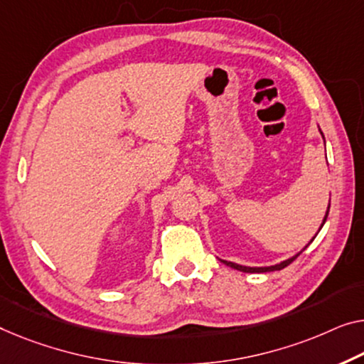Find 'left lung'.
<instances>
[{"label":"left lung","mask_w":364,"mask_h":364,"mask_svg":"<svg viewBox=\"0 0 364 364\" xmlns=\"http://www.w3.org/2000/svg\"><path fill=\"white\" fill-rule=\"evenodd\" d=\"M321 130V129H318ZM321 134H322V130H321ZM322 137H323V134H322ZM325 140V139H323ZM328 210H330V200H328V208H327V213H325V217H323V220H322V224H321V227H318V232H321V229L323 227V224H325V220H327V215H328ZM317 232V234H318ZM317 234H316V237H317ZM314 237V238H316ZM312 238V240H314ZM312 240L307 243L306 247L302 248V250L299 252V253H296L294 257H291V258H287V259H284V262H281V263H276V264H271V267H243V264H238V263H234V262H227V259H220L222 263L224 264H227V267H230V268H234V269H238V271H243V273H267V271H278V269H283V268H286L287 264H291L292 262H294V259L299 257V255L306 250V248L311 245L312 243Z\"/></svg>","instance_id":"obj_1"}]
</instances>
